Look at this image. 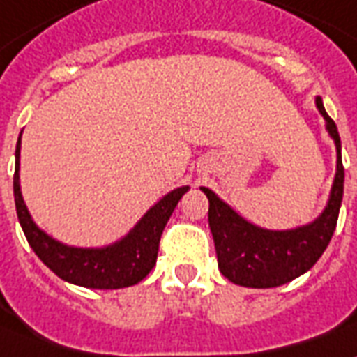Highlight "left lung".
Returning a JSON list of instances; mask_svg holds the SVG:
<instances>
[{
    "instance_id": "1",
    "label": "left lung",
    "mask_w": 357,
    "mask_h": 357,
    "mask_svg": "<svg viewBox=\"0 0 357 357\" xmlns=\"http://www.w3.org/2000/svg\"><path fill=\"white\" fill-rule=\"evenodd\" d=\"M316 105L337 145V174L326 210L314 223L293 231H266L248 223L223 200H219L215 192L202 187L210 202L208 221L219 271L232 284L261 289L287 284L312 268L333 236L344 191V166L340 158L337 125L324 109L321 98H316Z\"/></svg>"
}]
</instances>
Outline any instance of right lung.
Segmentation results:
<instances>
[{
  "label": "right lung",
  "mask_w": 357,
  "mask_h": 357,
  "mask_svg": "<svg viewBox=\"0 0 357 357\" xmlns=\"http://www.w3.org/2000/svg\"><path fill=\"white\" fill-rule=\"evenodd\" d=\"M18 158H20V136L15 151V178H13L17 215L28 244L52 273L75 286L92 287V289H119V287L134 286L151 273V268L157 263L160 234L165 231L174 208L178 206L179 199L185 195L189 187L174 189L165 199L158 200L142 218L138 225L117 244L100 250L70 248L45 234L31 221L18 183V166H20Z\"/></svg>",
  "instance_id": "1"
}]
</instances>
